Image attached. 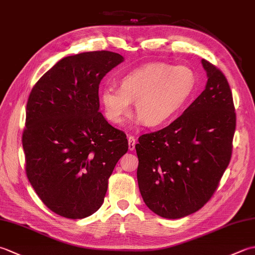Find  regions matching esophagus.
<instances>
[{"label":"esophagus","instance_id":"obj_1","mask_svg":"<svg viewBox=\"0 0 255 255\" xmlns=\"http://www.w3.org/2000/svg\"><path fill=\"white\" fill-rule=\"evenodd\" d=\"M134 145H136V138L133 136H129L128 137V147L129 150H133L134 149Z\"/></svg>","mask_w":255,"mask_h":255}]
</instances>
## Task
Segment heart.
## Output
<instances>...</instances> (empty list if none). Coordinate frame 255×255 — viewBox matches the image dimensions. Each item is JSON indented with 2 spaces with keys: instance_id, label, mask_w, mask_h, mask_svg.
<instances>
[{
  "instance_id": "heart-1",
  "label": "heart",
  "mask_w": 255,
  "mask_h": 255,
  "mask_svg": "<svg viewBox=\"0 0 255 255\" xmlns=\"http://www.w3.org/2000/svg\"><path fill=\"white\" fill-rule=\"evenodd\" d=\"M195 84L192 70L163 62L144 64L101 91L105 115L113 124H123L134 102L139 118L151 127L167 123L191 95Z\"/></svg>"
}]
</instances>
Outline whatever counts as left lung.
Masks as SVG:
<instances>
[{
  "instance_id": "left-lung-1",
  "label": "left lung",
  "mask_w": 255,
  "mask_h": 255,
  "mask_svg": "<svg viewBox=\"0 0 255 255\" xmlns=\"http://www.w3.org/2000/svg\"><path fill=\"white\" fill-rule=\"evenodd\" d=\"M207 84L180 117L138 139L137 178L154 214L177 219L199 210L228 166L236 130L234 99L225 74L202 60Z\"/></svg>"
}]
</instances>
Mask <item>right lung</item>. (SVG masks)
Here are the masks:
<instances>
[{"label": "right lung", "mask_w": 255, "mask_h": 255, "mask_svg": "<svg viewBox=\"0 0 255 255\" xmlns=\"http://www.w3.org/2000/svg\"><path fill=\"white\" fill-rule=\"evenodd\" d=\"M123 61L106 50L69 56L31 89L21 137L26 175L62 217L82 219L99 210L108 178L128 151L126 133L99 112L101 80Z\"/></svg>", "instance_id": "1"}]
</instances>
